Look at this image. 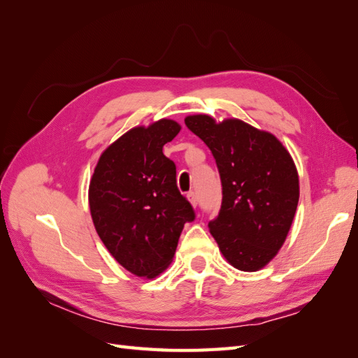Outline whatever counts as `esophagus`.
I'll return each mask as SVG.
<instances>
[{
	"instance_id": "34e87169",
	"label": "esophagus",
	"mask_w": 358,
	"mask_h": 358,
	"mask_svg": "<svg viewBox=\"0 0 358 358\" xmlns=\"http://www.w3.org/2000/svg\"><path fill=\"white\" fill-rule=\"evenodd\" d=\"M187 199L189 200V203L192 204V208H197V196H196V192H188L187 194Z\"/></svg>"
}]
</instances>
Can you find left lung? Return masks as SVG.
I'll return each mask as SVG.
<instances>
[{
	"mask_svg": "<svg viewBox=\"0 0 358 358\" xmlns=\"http://www.w3.org/2000/svg\"><path fill=\"white\" fill-rule=\"evenodd\" d=\"M220 170L222 203L209 230L233 267L257 272L282 248L299 203L294 161L279 140L241 119L185 117Z\"/></svg>",
	"mask_w": 358,
	"mask_h": 358,
	"instance_id": "8db88e82",
	"label": "left lung"
}]
</instances>
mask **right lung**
<instances>
[{"label": "right lung", "instance_id": "obj_1", "mask_svg": "<svg viewBox=\"0 0 358 358\" xmlns=\"http://www.w3.org/2000/svg\"><path fill=\"white\" fill-rule=\"evenodd\" d=\"M180 131L171 119L136 127L101 154L90 182V209L101 242L138 278L164 272L176 252L189 201L176 185L175 162L162 146Z\"/></svg>", "mask_w": 358, "mask_h": 358}]
</instances>
